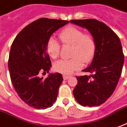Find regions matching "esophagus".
<instances>
[{
    "mask_svg": "<svg viewBox=\"0 0 127 127\" xmlns=\"http://www.w3.org/2000/svg\"><path fill=\"white\" fill-rule=\"evenodd\" d=\"M63 77H64V80H67V79L70 77V76H69V75H64Z\"/></svg>",
    "mask_w": 127,
    "mask_h": 127,
    "instance_id": "1",
    "label": "esophagus"
}]
</instances>
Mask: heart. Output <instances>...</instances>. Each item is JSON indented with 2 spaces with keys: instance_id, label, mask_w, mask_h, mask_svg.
I'll return each instance as SVG.
<instances>
[{
  "instance_id": "obj_1",
  "label": "heart",
  "mask_w": 127,
  "mask_h": 127,
  "mask_svg": "<svg viewBox=\"0 0 127 127\" xmlns=\"http://www.w3.org/2000/svg\"><path fill=\"white\" fill-rule=\"evenodd\" d=\"M59 37L64 45H71L70 57L72 58L56 62L54 68L57 72L70 75L81 68L83 62L89 63L94 57L97 45L95 38L91 34H84L80 29L74 26H68L59 32ZM46 49L51 58H58L60 45L55 38H49Z\"/></svg>"
}]
</instances>
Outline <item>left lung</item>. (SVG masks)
<instances>
[{
	"label": "left lung",
	"mask_w": 127,
	"mask_h": 127,
	"mask_svg": "<svg viewBox=\"0 0 127 127\" xmlns=\"http://www.w3.org/2000/svg\"><path fill=\"white\" fill-rule=\"evenodd\" d=\"M70 23L87 29L96 41V52L89 67L91 75L77 77L73 90L76 101L84 106H98L111 97L121 76L125 56L119 37L104 23L95 19L71 20Z\"/></svg>",
	"instance_id": "1"
}]
</instances>
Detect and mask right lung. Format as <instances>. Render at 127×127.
I'll list each match as a JSON object with an SVG mask.
<instances>
[{"mask_svg":"<svg viewBox=\"0 0 127 127\" xmlns=\"http://www.w3.org/2000/svg\"><path fill=\"white\" fill-rule=\"evenodd\" d=\"M68 23L39 18L23 29L12 43L8 62L11 81L20 98L31 107L45 109L57 100L62 75L49 73L44 79L39 72H48L52 66L46 49L49 38Z\"/></svg>","mask_w":127,"mask_h":127,"instance_id":"1","label":"right lung"}]
</instances>
